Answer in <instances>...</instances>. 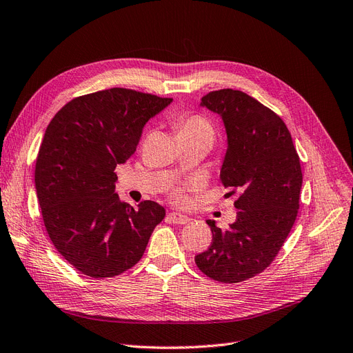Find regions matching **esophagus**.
<instances>
[{
    "instance_id": "esophagus-1",
    "label": "esophagus",
    "mask_w": 353,
    "mask_h": 353,
    "mask_svg": "<svg viewBox=\"0 0 353 353\" xmlns=\"http://www.w3.org/2000/svg\"><path fill=\"white\" fill-rule=\"evenodd\" d=\"M167 219L170 221V222H173V223H176V225H185V223H188V222L190 221L189 216H185V214L176 213V212L168 213V214H167Z\"/></svg>"
}]
</instances>
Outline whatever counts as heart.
<instances>
[{"instance_id":"heart-1","label":"heart","mask_w":353,"mask_h":353,"mask_svg":"<svg viewBox=\"0 0 353 353\" xmlns=\"http://www.w3.org/2000/svg\"><path fill=\"white\" fill-rule=\"evenodd\" d=\"M174 130L177 139L180 137H188V139H199L208 143H213L214 130L210 122L201 115H188L176 119ZM173 197L177 202L183 201V189H176L173 192Z\"/></svg>"}]
</instances>
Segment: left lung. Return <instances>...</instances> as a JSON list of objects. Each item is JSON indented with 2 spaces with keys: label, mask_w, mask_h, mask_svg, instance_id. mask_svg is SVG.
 Instances as JSON below:
<instances>
[{
  "label": "left lung",
  "mask_w": 353,
  "mask_h": 353,
  "mask_svg": "<svg viewBox=\"0 0 353 353\" xmlns=\"http://www.w3.org/2000/svg\"><path fill=\"white\" fill-rule=\"evenodd\" d=\"M201 106L222 118L228 148L221 181L239 197L228 229L206 221L212 243L194 261L208 277L232 284L263 272L281 250L297 218L300 159L283 119L243 92H209Z\"/></svg>",
  "instance_id": "8db88e82"
}]
</instances>
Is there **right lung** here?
<instances>
[{
	"instance_id": "obj_1",
	"label": "right lung",
	"mask_w": 353,
	"mask_h": 353,
	"mask_svg": "<svg viewBox=\"0 0 353 353\" xmlns=\"http://www.w3.org/2000/svg\"><path fill=\"white\" fill-rule=\"evenodd\" d=\"M172 101L124 88L99 90L68 102L46 128L34 172L44 226L56 250L89 277L134 267L165 216L152 201L121 202L115 167Z\"/></svg>"
}]
</instances>
